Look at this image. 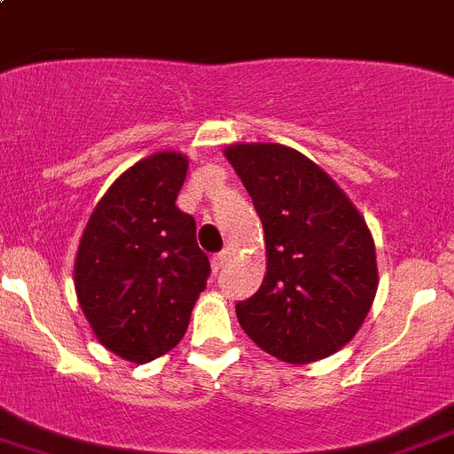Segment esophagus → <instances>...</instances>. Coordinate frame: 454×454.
<instances>
[{
  "label": "esophagus",
  "mask_w": 454,
  "mask_h": 454,
  "mask_svg": "<svg viewBox=\"0 0 454 454\" xmlns=\"http://www.w3.org/2000/svg\"><path fill=\"white\" fill-rule=\"evenodd\" d=\"M231 254H234V252H231L230 247L223 249V252H220V254H215L214 259H211V263H214V270H220V268H223V265L231 259Z\"/></svg>",
  "instance_id": "obj_1"
}]
</instances>
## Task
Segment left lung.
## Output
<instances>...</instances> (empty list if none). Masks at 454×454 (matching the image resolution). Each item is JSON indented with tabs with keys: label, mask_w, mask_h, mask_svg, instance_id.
Instances as JSON below:
<instances>
[{
	"label": "left lung",
	"mask_w": 454,
	"mask_h": 454,
	"mask_svg": "<svg viewBox=\"0 0 454 454\" xmlns=\"http://www.w3.org/2000/svg\"><path fill=\"white\" fill-rule=\"evenodd\" d=\"M263 223L268 272L236 303L240 326L288 364L351 342L378 290L376 245L348 195L313 160L281 144L224 148Z\"/></svg>",
	"instance_id": "left-lung-1"
}]
</instances>
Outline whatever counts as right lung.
<instances>
[{
    "instance_id": "right-lung-1",
    "label": "right lung",
    "mask_w": 454,
    "mask_h": 454,
    "mask_svg": "<svg viewBox=\"0 0 454 454\" xmlns=\"http://www.w3.org/2000/svg\"><path fill=\"white\" fill-rule=\"evenodd\" d=\"M186 168L177 151L139 160L112 182L81 236L78 303L98 342L128 363H151L184 338L211 272L193 215L176 205Z\"/></svg>"
}]
</instances>
